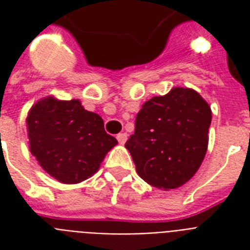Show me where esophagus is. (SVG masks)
<instances>
[{
    "label": "esophagus",
    "mask_w": 250,
    "mask_h": 250,
    "mask_svg": "<svg viewBox=\"0 0 250 250\" xmlns=\"http://www.w3.org/2000/svg\"><path fill=\"white\" fill-rule=\"evenodd\" d=\"M117 140L119 141V144H125V141H127V133H125V132L118 133Z\"/></svg>",
    "instance_id": "1"
}]
</instances>
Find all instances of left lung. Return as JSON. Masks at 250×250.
I'll list each match as a JSON object with an SVG mask.
<instances>
[{
  "instance_id": "1",
  "label": "left lung",
  "mask_w": 250,
  "mask_h": 250,
  "mask_svg": "<svg viewBox=\"0 0 250 250\" xmlns=\"http://www.w3.org/2000/svg\"><path fill=\"white\" fill-rule=\"evenodd\" d=\"M210 123L211 110L193 89L172 88L145 102L125 143L139 176L164 189L188 182L206 154Z\"/></svg>"
}]
</instances>
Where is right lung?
Segmentation results:
<instances>
[{"instance_id": "1", "label": "right lung", "mask_w": 250, "mask_h": 250, "mask_svg": "<svg viewBox=\"0 0 250 250\" xmlns=\"http://www.w3.org/2000/svg\"><path fill=\"white\" fill-rule=\"evenodd\" d=\"M27 125L31 153L49 175L66 184L92 176L118 144L105 132L102 118L84 109L79 100L44 98L33 105Z\"/></svg>"}]
</instances>
